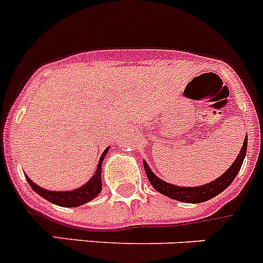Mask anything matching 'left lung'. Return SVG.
<instances>
[{"mask_svg":"<svg viewBox=\"0 0 263 263\" xmlns=\"http://www.w3.org/2000/svg\"><path fill=\"white\" fill-rule=\"evenodd\" d=\"M247 146H248V138L244 139V144H242L241 149H240L239 156L236 157L234 164L229 167V171H227L223 176H221L219 178H217L216 181L211 182V183H206L204 184V186L199 187H179L171 183H166V182L157 178V177L152 173L146 161H143V166L149 183H151L152 186L155 187V190L159 191L160 194L171 197V199L178 200V201L202 202L212 199V197L217 196L218 194H221L223 190H226L227 187L232 183L235 177H236L237 173L240 172L242 161H244V157H246L247 154Z\"/></svg>","mask_w":263,"mask_h":263,"instance_id":"left-lung-1","label":"left lung"}]
</instances>
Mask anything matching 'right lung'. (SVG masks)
Masks as SVG:
<instances>
[{"mask_svg":"<svg viewBox=\"0 0 263 263\" xmlns=\"http://www.w3.org/2000/svg\"><path fill=\"white\" fill-rule=\"evenodd\" d=\"M108 148L104 149V152L102 154L101 159H99L98 167H97L96 174L92 176V178L87 182L86 184H84L80 189L73 190V191H66V192H57V191H49V190H45L42 187H39L36 183L31 181L28 177H26L27 181H28L29 186L33 189L34 192L42 196L44 199L49 200L52 204H57L59 206H66V208H72V206H79V205L85 204V202L90 201L96 196H98L101 194L102 190V179H101V173H102V162H103L104 156H106Z\"/></svg>","mask_w":263,"mask_h":263,"instance_id":"1","label":"right lung"}]
</instances>
